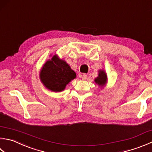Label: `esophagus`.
Wrapping results in <instances>:
<instances>
[{
	"instance_id": "1",
	"label": "esophagus",
	"mask_w": 152,
	"mask_h": 152,
	"mask_svg": "<svg viewBox=\"0 0 152 152\" xmlns=\"http://www.w3.org/2000/svg\"><path fill=\"white\" fill-rule=\"evenodd\" d=\"M79 77L80 78H82L83 80H85L87 78V75L85 74H79Z\"/></svg>"
}]
</instances>
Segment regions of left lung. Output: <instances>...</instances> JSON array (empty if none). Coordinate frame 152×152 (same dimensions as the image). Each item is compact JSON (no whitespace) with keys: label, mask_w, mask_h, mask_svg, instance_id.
Wrapping results in <instances>:
<instances>
[{"label":"left lung","mask_w":152,"mask_h":152,"mask_svg":"<svg viewBox=\"0 0 152 152\" xmlns=\"http://www.w3.org/2000/svg\"><path fill=\"white\" fill-rule=\"evenodd\" d=\"M94 82H96L101 88H103L107 83V75L104 70H99L98 72V76L95 78Z\"/></svg>","instance_id":"1"}]
</instances>
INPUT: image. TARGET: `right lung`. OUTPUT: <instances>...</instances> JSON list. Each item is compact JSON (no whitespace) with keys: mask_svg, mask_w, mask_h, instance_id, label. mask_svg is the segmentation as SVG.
<instances>
[{"mask_svg":"<svg viewBox=\"0 0 152 152\" xmlns=\"http://www.w3.org/2000/svg\"><path fill=\"white\" fill-rule=\"evenodd\" d=\"M76 77V72L69 64L57 55L46 61L39 72L41 83L47 90L53 92L64 91L66 85Z\"/></svg>","mask_w":152,"mask_h":152,"instance_id":"right-lung-1","label":"right lung"}]
</instances>
